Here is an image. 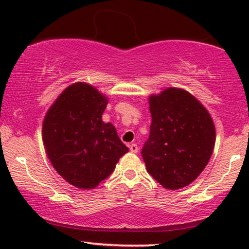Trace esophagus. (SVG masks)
I'll use <instances>...</instances> for the list:
<instances>
[{"instance_id": "obj_1", "label": "esophagus", "mask_w": 249, "mask_h": 249, "mask_svg": "<svg viewBox=\"0 0 249 249\" xmlns=\"http://www.w3.org/2000/svg\"><path fill=\"white\" fill-rule=\"evenodd\" d=\"M129 148H130V152L131 153H137L138 152V146L136 145V144L129 145Z\"/></svg>"}]
</instances>
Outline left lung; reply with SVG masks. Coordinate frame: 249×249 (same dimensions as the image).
<instances>
[{
	"instance_id": "8db88e82",
	"label": "left lung",
	"mask_w": 249,
	"mask_h": 249,
	"mask_svg": "<svg viewBox=\"0 0 249 249\" xmlns=\"http://www.w3.org/2000/svg\"><path fill=\"white\" fill-rule=\"evenodd\" d=\"M148 101L151 131L142 149L146 169L166 189L188 186L213 153L212 118L192 94L180 88L170 87Z\"/></svg>"
}]
</instances>
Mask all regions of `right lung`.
<instances>
[{
  "label": "right lung",
  "mask_w": 249,
  "mask_h": 249,
  "mask_svg": "<svg viewBox=\"0 0 249 249\" xmlns=\"http://www.w3.org/2000/svg\"><path fill=\"white\" fill-rule=\"evenodd\" d=\"M107 105L96 88L76 83L61 93L44 119L46 154L57 173L77 188L98 186L129 151L114 125L102 121Z\"/></svg>",
  "instance_id": "1"
}]
</instances>
